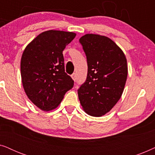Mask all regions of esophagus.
<instances>
[{
  "label": "esophagus",
  "mask_w": 155,
  "mask_h": 155,
  "mask_svg": "<svg viewBox=\"0 0 155 155\" xmlns=\"http://www.w3.org/2000/svg\"><path fill=\"white\" fill-rule=\"evenodd\" d=\"M71 77H72V78H73V79L74 81H75L76 79H77V76H76V73H73V75H71Z\"/></svg>",
  "instance_id": "obj_1"
}]
</instances>
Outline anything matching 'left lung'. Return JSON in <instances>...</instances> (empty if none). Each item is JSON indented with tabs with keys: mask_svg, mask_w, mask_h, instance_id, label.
<instances>
[{
	"mask_svg": "<svg viewBox=\"0 0 155 155\" xmlns=\"http://www.w3.org/2000/svg\"><path fill=\"white\" fill-rule=\"evenodd\" d=\"M79 41L88 69L85 82L78 90V97L87 114L99 117L121 97L128 75L127 61L122 50L105 36L87 34Z\"/></svg>",
	"mask_w": 155,
	"mask_h": 155,
	"instance_id": "left-lung-1",
	"label": "left lung"
}]
</instances>
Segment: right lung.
<instances>
[{
	"instance_id": "add662e5",
	"label": "right lung",
	"mask_w": 155,
	"mask_h": 155,
	"mask_svg": "<svg viewBox=\"0 0 155 155\" xmlns=\"http://www.w3.org/2000/svg\"><path fill=\"white\" fill-rule=\"evenodd\" d=\"M76 34L48 30L37 36L23 52L20 63L25 92L43 111L56 108L74 81L65 72L63 51Z\"/></svg>"
}]
</instances>
